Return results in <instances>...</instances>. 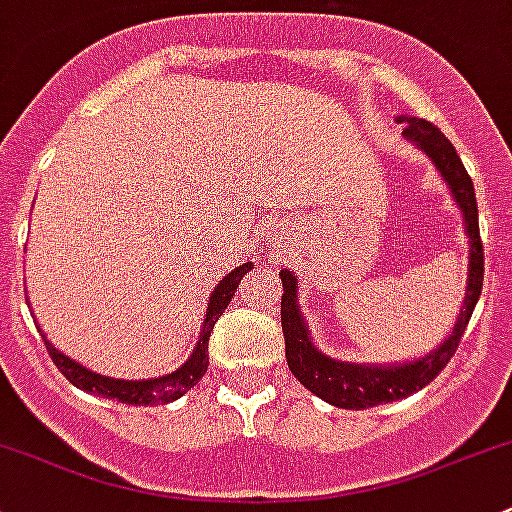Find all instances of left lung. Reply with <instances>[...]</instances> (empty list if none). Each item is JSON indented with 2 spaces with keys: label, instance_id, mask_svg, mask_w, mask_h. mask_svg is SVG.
Wrapping results in <instances>:
<instances>
[{
  "label": "left lung",
  "instance_id": "obj_1",
  "mask_svg": "<svg viewBox=\"0 0 512 512\" xmlns=\"http://www.w3.org/2000/svg\"><path fill=\"white\" fill-rule=\"evenodd\" d=\"M407 129L405 137L417 144L432 164L437 166L441 179L449 186L456 206L464 213L466 235H469V279H466V297L459 311L454 328L439 348L427 353L424 358L400 365H355L343 360L328 358L314 346L309 336V328L304 324L299 304H297V277L289 270L279 272L282 277V331H284V351H287L289 370L306 390L333 407L343 410H368V407L385 405V402L402 400L412 392L422 390L446 368L451 355L459 348L469 319L476 309V301L483 289V242L478 233V206L476 191L469 171L461 164L454 144L441 134L439 127L432 122L419 120V117H405Z\"/></svg>",
  "mask_w": 512,
  "mask_h": 512
}]
</instances>
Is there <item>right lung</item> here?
<instances>
[{"label":"right lung","instance_id":"obj_1","mask_svg":"<svg viewBox=\"0 0 512 512\" xmlns=\"http://www.w3.org/2000/svg\"><path fill=\"white\" fill-rule=\"evenodd\" d=\"M247 270H252V262H245V265L235 267L228 277L220 279L218 287L213 289V294L208 297V309H206V319H203V328L201 336H198L196 348H193L191 358L186 360L181 368H176L174 373L161 375V378H149V380H117V378H107V375L93 373L85 365H80L78 360L68 358L66 353L58 351L51 341L46 338V333H39L43 336V343H46V351L51 355V360L56 363V368L66 375L68 380L75 387L85 392H93V395L107 397V400H117L125 402V405H166V402L179 400L184 392L191 390L198 380L206 375L208 370V338H211V331L215 326V321L220 319L225 309H228L230 299L235 297V289H238L242 274Z\"/></svg>","mask_w":512,"mask_h":512}]
</instances>
